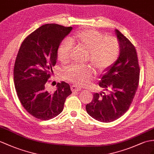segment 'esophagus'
<instances>
[{
	"instance_id": "obj_1",
	"label": "esophagus",
	"mask_w": 154,
	"mask_h": 154,
	"mask_svg": "<svg viewBox=\"0 0 154 154\" xmlns=\"http://www.w3.org/2000/svg\"><path fill=\"white\" fill-rule=\"evenodd\" d=\"M71 90H72V91H80L82 90V88L76 85H72L71 86Z\"/></svg>"
}]
</instances>
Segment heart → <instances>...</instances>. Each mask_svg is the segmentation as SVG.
I'll list each match as a JSON object with an SVG mask.
<instances>
[{"label": "heart", "mask_w": 154, "mask_h": 154, "mask_svg": "<svg viewBox=\"0 0 154 154\" xmlns=\"http://www.w3.org/2000/svg\"><path fill=\"white\" fill-rule=\"evenodd\" d=\"M73 45L87 53L86 58L100 72L114 65L120 54V44L116 37H106L95 30L85 29L78 31L70 38H65L60 44L57 55L62 64L70 61ZM63 76L75 84L85 85L92 76V72L87 66L72 65L63 71Z\"/></svg>", "instance_id": "1"}]
</instances>
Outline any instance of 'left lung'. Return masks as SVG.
<instances>
[{"label": "left lung", "instance_id": "left-lung-1", "mask_svg": "<svg viewBox=\"0 0 154 154\" xmlns=\"http://www.w3.org/2000/svg\"><path fill=\"white\" fill-rule=\"evenodd\" d=\"M115 32L120 44V54L114 64L104 70L99 84L109 93H94L91 102L85 106L90 116L105 123L116 120L128 110L139 83L136 49L118 30Z\"/></svg>", "mask_w": 154, "mask_h": 154}]
</instances>
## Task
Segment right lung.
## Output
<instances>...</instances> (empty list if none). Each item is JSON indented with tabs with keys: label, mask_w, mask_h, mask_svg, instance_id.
I'll return each mask as SVG.
<instances>
[{
	"label": "right lung",
	"mask_w": 154,
	"mask_h": 154,
	"mask_svg": "<svg viewBox=\"0 0 154 154\" xmlns=\"http://www.w3.org/2000/svg\"><path fill=\"white\" fill-rule=\"evenodd\" d=\"M72 29L54 23L42 25L26 37L17 55L14 80L18 98L28 113L41 120L58 116L72 93L65 82L57 83L54 93L47 89L52 67L57 62L58 47Z\"/></svg>",
	"instance_id": "right-lung-1"
}]
</instances>
